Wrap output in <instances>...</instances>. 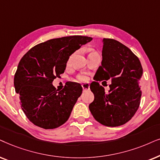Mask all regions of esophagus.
<instances>
[{
  "label": "esophagus",
  "mask_w": 160,
  "mask_h": 160,
  "mask_svg": "<svg viewBox=\"0 0 160 160\" xmlns=\"http://www.w3.org/2000/svg\"><path fill=\"white\" fill-rule=\"evenodd\" d=\"M82 88L83 90H88L89 88H90V85H89V83H84L82 85Z\"/></svg>",
  "instance_id": "34e87169"
}]
</instances>
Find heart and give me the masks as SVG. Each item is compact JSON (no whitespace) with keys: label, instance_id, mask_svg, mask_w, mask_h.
<instances>
[{"label":"heart","instance_id":"b5f03b06","mask_svg":"<svg viewBox=\"0 0 160 160\" xmlns=\"http://www.w3.org/2000/svg\"><path fill=\"white\" fill-rule=\"evenodd\" d=\"M78 79L80 81H86L88 80V78L85 75H79L78 77Z\"/></svg>","mask_w":160,"mask_h":160}]
</instances>
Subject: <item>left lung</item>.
<instances>
[{"instance_id": "8db88e82", "label": "left lung", "mask_w": 160, "mask_h": 160, "mask_svg": "<svg viewBox=\"0 0 160 160\" xmlns=\"http://www.w3.org/2000/svg\"><path fill=\"white\" fill-rule=\"evenodd\" d=\"M102 42V65L95 76L99 80L111 79L112 84L105 92L96 81L91 82L94 100L88 108L98 122L118 127L130 120L139 108L142 68L138 57L121 42L112 39H103Z\"/></svg>"}]
</instances>
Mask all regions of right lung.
Instances as JSON below:
<instances>
[{
  "mask_svg": "<svg viewBox=\"0 0 160 160\" xmlns=\"http://www.w3.org/2000/svg\"><path fill=\"white\" fill-rule=\"evenodd\" d=\"M91 40L82 36L50 39L34 46L21 58L14 86L22 110L36 126L55 129L69 118L82 86L69 82L58 91L52 81L64 72L70 55Z\"/></svg>",
  "mask_w": 160,
  "mask_h": 160,
  "instance_id": "1",
  "label": "right lung"
}]
</instances>
